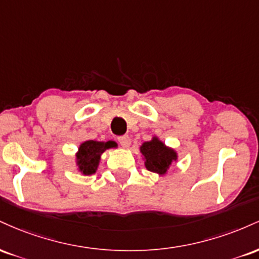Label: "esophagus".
<instances>
[{"instance_id": "esophagus-1", "label": "esophagus", "mask_w": 259, "mask_h": 259, "mask_svg": "<svg viewBox=\"0 0 259 259\" xmlns=\"http://www.w3.org/2000/svg\"><path fill=\"white\" fill-rule=\"evenodd\" d=\"M118 141H119V144L124 148H127L130 146V144H132V141H130V138L127 135H124V136H120V138H118Z\"/></svg>"}]
</instances>
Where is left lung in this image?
<instances>
[{"mask_svg":"<svg viewBox=\"0 0 259 259\" xmlns=\"http://www.w3.org/2000/svg\"><path fill=\"white\" fill-rule=\"evenodd\" d=\"M144 164L147 170L158 175L168 174L169 168L178 162V152L167 146L158 136H153L150 141H145L140 146Z\"/></svg>","mask_w":259,"mask_h":259,"instance_id":"1","label":"left lung"}]
</instances>
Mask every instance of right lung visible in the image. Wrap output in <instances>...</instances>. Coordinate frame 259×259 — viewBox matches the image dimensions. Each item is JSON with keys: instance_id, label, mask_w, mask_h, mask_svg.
Wrapping results in <instances>:
<instances>
[{"instance_id": "add662e5", "label": "right lung", "mask_w": 259, "mask_h": 259, "mask_svg": "<svg viewBox=\"0 0 259 259\" xmlns=\"http://www.w3.org/2000/svg\"><path fill=\"white\" fill-rule=\"evenodd\" d=\"M117 147L114 141H96L88 140L80 144L75 153V165L82 175L95 174L99 169L101 156L109 148Z\"/></svg>"}]
</instances>
